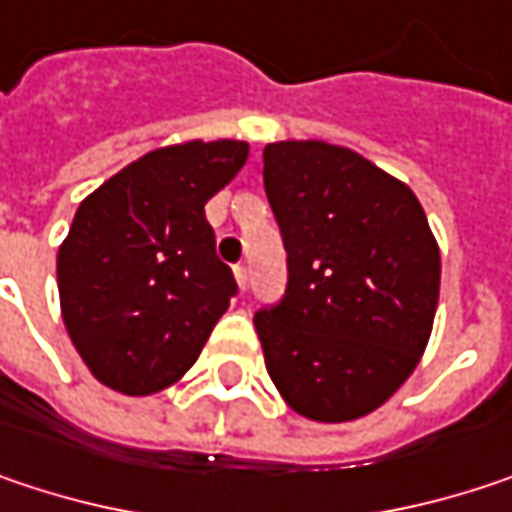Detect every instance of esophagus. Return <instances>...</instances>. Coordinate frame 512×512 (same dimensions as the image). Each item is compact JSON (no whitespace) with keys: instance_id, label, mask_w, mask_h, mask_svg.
I'll return each instance as SVG.
<instances>
[{"instance_id":"1","label":"esophagus","mask_w":512,"mask_h":512,"mask_svg":"<svg viewBox=\"0 0 512 512\" xmlns=\"http://www.w3.org/2000/svg\"><path fill=\"white\" fill-rule=\"evenodd\" d=\"M234 275H237V284H240V290H246V284H249V269H246L243 263H237V266H234Z\"/></svg>"}]
</instances>
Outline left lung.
<instances>
[{
  "mask_svg": "<svg viewBox=\"0 0 512 512\" xmlns=\"http://www.w3.org/2000/svg\"><path fill=\"white\" fill-rule=\"evenodd\" d=\"M287 290L255 313L266 372L313 422L372 413L410 378L440 299V249L407 184L322 140L263 149Z\"/></svg>",
  "mask_w": 512,
  "mask_h": 512,
  "instance_id": "left-lung-1",
  "label": "left lung"
}]
</instances>
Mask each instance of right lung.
Instances as JSON below:
<instances>
[{
    "mask_svg": "<svg viewBox=\"0 0 512 512\" xmlns=\"http://www.w3.org/2000/svg\"><path fill=\"white\" fill-rule=\"evenodd\" d=\"M249 158L243 140L155 149L90 193L58 249L70 340L111 390L152 395L202 354L237 296L205 205Z\"/></svg>",
    "mask_w": 512,
    "mask_h": 512,
    "instance_id": "right-lung-1",
    "label": "right lung"
}]
</instances>
